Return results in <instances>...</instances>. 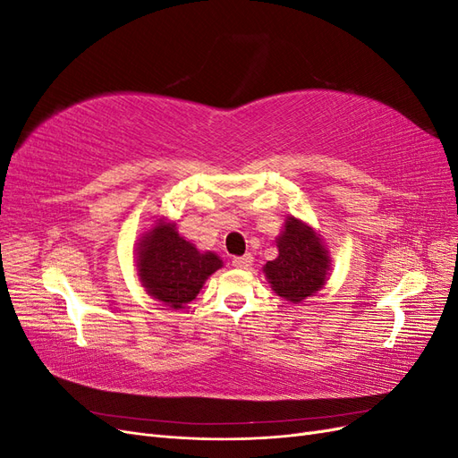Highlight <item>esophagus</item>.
<instances>
[{
    "mask_svg": "<svg viewBox=\"0 0 458 458\" xmlns=\"http://www.w3.org/2000/svg\"><path fill=\"white\" fill-rule=\"evenodd\" d=\"M252 261H254L252 254H244V256H241V258H234V259H233V266L237 267V269H250Z\"/></svg>",
    "mask_w": 458,
    "mask_h": 458,
    "instance_id": "obj_1",
    "label": "esophagus"
}]
</instances>
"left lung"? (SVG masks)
<instances>
[{"mask_svg": "<svg viewBox=\"0 0 458 458\" xmlns=\"http://www.w3.org/2000/svg\"><path fill=\"white\" fill-rule=\"evenodd\" d=\"M275 242L279 256L263 266L275 294L290 303H301L315 296L328 281L332 266L321 234L306 221L288 216Z\"/></svg>", "mask_w": 458, "mask_h": 458, "instance_id": "obj_1", "label": "left lung"}]
</instances>
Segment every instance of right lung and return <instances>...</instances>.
<instances>
[{"instance_id": "right-lung-1", "label": "right lung", "mask_w": 458, "mask_h": 458, "mask_svg": "<svg viewBox=\"0 0 458 458\" xmlns=\"http://www.w3.org/2000/svg\"><path fill=\"white\" fill-rule=\"evenodd\" d=\"M224 267L216 252H200L165 217L135 244V271L145 293L172 310H183L199 296L208 276Z\"/></svg>"}]
</instances>
